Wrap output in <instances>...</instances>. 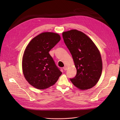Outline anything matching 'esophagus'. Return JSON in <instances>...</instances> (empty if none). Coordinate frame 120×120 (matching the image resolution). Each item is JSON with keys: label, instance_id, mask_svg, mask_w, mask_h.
Segmentation results:
<instances>
[{"label": "esophagus", "instance_id": "esophagus-1", "mask_svg": "<svg viewBox=\"0 0 120 120\" xmlns=\"http://www.w3.org/2000/svg\"><path fill=\"white\" fill-rule=\"evenodd\" d=\"M63 70H64V71H66V70H67V68L66 67H63Z\"/></svg>", "mask_w": 120, "mask_h": 120}]
</instances>
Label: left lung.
<instances>
[{"instance_id":"obj_1","label":"left lung","mask_w":120,"mask_h":120,"mask_svg":"<svg viewBox=\"0 0 120 120\" xmlns=\"http://www.w3.org/2000/svg\"><path fill=\"white\" fill-rule=\"evenodd\" d=\"M62 36L77 70L76 76L70 78L71 82L80 90L90 89L97 83L102 71L98 49L90 38L76 30L65 31Z\"/></svg>"}]
</instances>
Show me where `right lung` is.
I'll list each match as a JSON object with an SVG mask.
<instances>
[{
	"instance_id": "add662e5",
	"label": "right lung",
	"mask_w": 120,
	"mask_h": 120,
	"mask_svg": "<svg viewBox=\"0 0 120 120\" xmlns=\"http://www.w3.org/2000/svg\"><path fill=\"white\" fill-rule=\"evenodd\" d=\"M60 35L46 32L31 40L24 52L23 72L29 83L44 90L55 84L62 74L49 52L60 40Z\"/></svg>"
}]
</instances>
